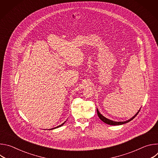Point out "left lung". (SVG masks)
<instances>
[{"mask_svg":"<svg viewBox=\"0 0 158 158\" xmlns=\"http://www.w3.org/2000/svg\"><path fill=\"white\" fill-rule=\"evenodd\" d=\"M139 111H140V110H139V111L137 112L136 115H135L134 116H133V117H132V118H131L130 119L126 121L116 122V121H111V120H110V119H108L107 118H106L104 116H103L100 113V112H99V110H98V109H97V113H98V115L99 119H100L102 121H103L104 123H106V124H109V125H114V126H116V125H121V124H125V123H127L131 121V120H132L135 117H136V116L138 115V114L139 113Z\"/></svg>","mask_w":158,"mask_h":158,"instance_id":"left-lung-1","label":"left lung"}]
</instances>
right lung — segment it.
<instances>
[{
    "instance_id": "obj_1",
    "label": "right lung",
    "mask_w": 158,
    "mask_h": 158,
    "mask_svg": "<svg viewBox=\"0 0 158 158\" xmlns=\"http://www.w3.org/2000/svg\"><path fill=\"white\" fill-rule=\"evenodd\" d=\"M65 122H64V123H62V124H60V125H59V126H57V127H54V128H52L51 129H55V128H57V127H60V126H62V125H63V124L65 123Z\"/></svg>"
}]
</instances>
